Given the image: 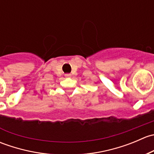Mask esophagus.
<instances>
[{
    "instance_id": "1",
    "label": "esophagus",
    "mask_w": 154,
    "mask_h": 154,
    "mask_svg": "<svg viewBox=\"0 0 154 154\" xmlns=\"http://www.w3.org/2000/svg\"><path fill=\"white\" fill-rule=\"evenodd\" d=\"M66 76H67V77H70V76H71V74H66Z\"/></svg>"
}]
</instances>
